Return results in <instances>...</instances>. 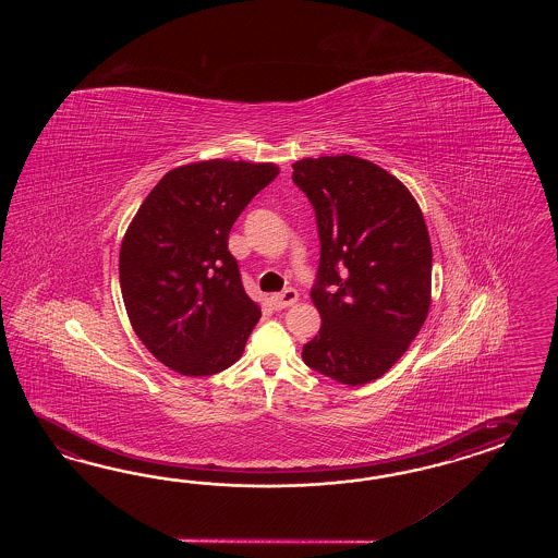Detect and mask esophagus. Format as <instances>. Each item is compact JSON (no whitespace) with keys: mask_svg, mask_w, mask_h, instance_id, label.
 <instances>
[{"mask_svg":"<svg viewBox=\"0 0 558 558\" xmlns=\"http://www.w3.org/2000/svg\"><path fill=\"white\" fill-rule=\"evenodd\" d=\"M299 301V292L294 288H287L282 292H276L271 294L270 303L274 304V308H287Z\"/></svg>","mask_w":558,"mask_h":558,"instance_id":"obj_1","label":"esophagus"}]
</instances>
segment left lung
<instances>
[{"mask_svg":"<svg viewBox=\"0 0 558 558\" xmlns=\"http://www.w3.org/2000/svg\"><path fill=\"white\" fill-rule=\"evenodd\" d=\"M292 169L322 239L311 299L323 323L304 343V364L341 385H366L405 354L429 313L422 208L387 169L354 155L306 157Z\"/></svg>","mask_w":558,"mask_h":558,"instance_id":"8db88e82","label":"left lung"}]
</instances>
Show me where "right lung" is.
<instances>
[{
	"instance_id": "obj_1",
	"label": "right lung",
	"mask_w": 558,
	"mask_h": 558,
	"mask_svg": "<svg viewBox=\"0 0 558 558\" xmlns=\"http://www.w3.org/2000/svg\"><path fill=\"white\" fill-rule=\"evenodd\" d=\"M274 163L196 161L168 171L120 245V290L136 338L184 376L233 366L262 311L241 284L229 233Z\"/></svg>"
}]
</instances>
